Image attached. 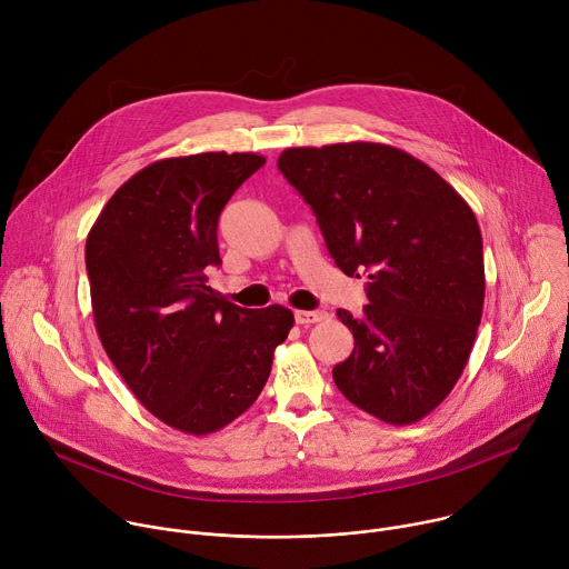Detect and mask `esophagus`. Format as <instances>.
Wrapping results in <instances>:
<instances>
[{
    "label": "esophagus",
    "instance_id": "34e87169",
    "mask_svg": "<svg viewBox=\"0 0 569 569\" xmlns=\"http://www.w3.org/2000/svg\"><path fill=\"white\" fill-rule=\"evenodd\" d=\"M329 315L323 310H297L295 312V319L297 323H301V327H310V323H317V321H323Z\"/></svg>",
    "mask_w": 569,
    "mask_h": 569
}]
</instances>
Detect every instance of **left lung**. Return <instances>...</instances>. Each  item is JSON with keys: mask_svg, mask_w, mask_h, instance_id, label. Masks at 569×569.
I'll return each instance as SVG.
<instances>
[{"mask_svg": "<svg viewBox=\"0 0 569 569\" xmlns=\"http://www.w3.org/2000/svg\"><path fill=\"white\" fill-rule=\"evenodd\" d=\"M336 266L367 272L360 317L340 308L351 356L333 367L356 408L391 423L428 417L457 385L483 308L481 231L468 202L421 159L373 141L286 148Z\"/></svg>", "mask_w": 569, "mask_h": 569, "instance_id": "left-lung-1", "label": "left lung"}]
</instances>
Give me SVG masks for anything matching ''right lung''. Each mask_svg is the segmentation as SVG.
I'll use <instances>...</instances> for the list:
<instances>
[{"label":"right lung","instance_id":"obj_1","mask_svg":"<svg viewBox=\"0 0 569 569\" xmlns=\"http://www.w3.org/2000/svg\"><path fill=\"white\" fill-rule=\"evenodd\" d=\"M266 164L257 152L159 159L108 200L86 242L101 345L143 408L184 435L229 426L259 398L295 315L207 286L218 216Z\"/></svg>","mask_w":569,"mask_h":569}]
</instances>
